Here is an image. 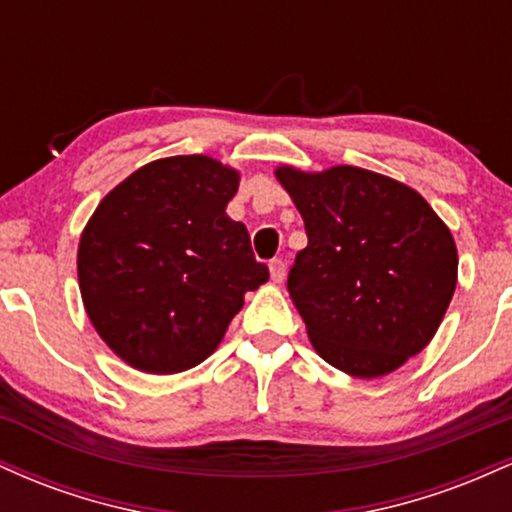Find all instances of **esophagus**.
<instances>
[{
  "label": "esophagus",
  "mask_w": 512,
  "mask_h": 512,
  "mask_svg": "<svg viewBox=\"0 0 512 512\" xmlns=\"http://www.w3.org/2000/svg\"><path fill=\"white\" fill-rule=\"evenodd\" d=\"M269 274H272V281H276V284H281L286 276V264L284 260H272L269 262Z\"/></svg>",
  "instance_id": "34e87169"
}]
</instances>
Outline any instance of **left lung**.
I'll return each instance as SVG.
<instances>
[{
    "instance_id": "obj_1",
    "label": "left lung",
    "mask_w": 512,
    "mask_h": 512,
    "mask_svg": "<svg viewBox=\"0 0 512 512\" xmlns=\"http://www.w3.org/2000/svg\"><path fill=\"white\" fill-rule=\"evenodd\" d=\"M305 221L289 291L315 351L356 378L392 373L436 334L457 284L448 226L419 192L354 166L279 168Z\"/></svg>"
}]
</instances>
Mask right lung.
<instances>
[{"label": "right lung", "instance_id": "add662e5", "mask_svg": "<svg viewBox=\"0 0 512 512\" xmlns=\"http://www.w3.org/2000/svg\"><path fill=\"white\" fill-rule=\"evenodd\" d=\"M236 170L207 156L139 168L93 211L79 286L103 342L146 373H180L219 346L245 291L269 279L226 214Z\"/></svg>", "mask_w": 512, "mask_h": 512}]
</instances>
